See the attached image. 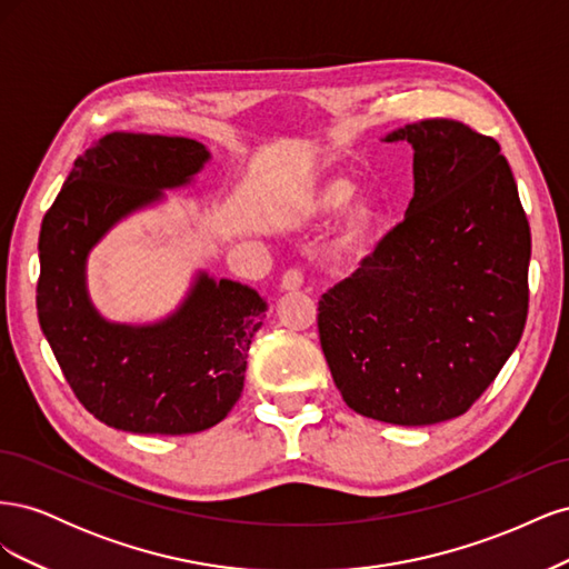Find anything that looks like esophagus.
<instances>
[{
  "label": "esophagus",
  "instance_id": "34e87169",
  "mask_svg": "<svg viewBox=\"0 0 569 569\" xmlns=\"http://www.w3.org/2000/svg\"><path fill=\"white\" fill-rule=\"evenodd\" d=\"M303 284V274L299 270H287L280 280V291H297Z\"/></svg>",
  "mask_w": 569,
  "mask_h": 569
}]
</instances>
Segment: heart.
<instances>
[{"mask_svg":"<svg viewBox=\"0 0 569 569\" xmlns=\"http://www.w3.org/2000/svg\"><path fill=\"white\" fill-rule=\"evenodd\" d=\"M356 192V182L343 173H330L318 178L313 184L303 189V194L295 201L291 218L303 226H316V222L330 220L339 213ZM385 226V209L372 194H363L353 199L347 211H343L339 228L332 242V251L343 258L363 256L380 234Z\"/></svg>","mask_w":569,"mask_h":569,"instance_id":"obj_1","label":"heart"}]
</instances>
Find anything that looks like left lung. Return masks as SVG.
<instances>
[{
  "instance_id": "1",
  "label": "left lung",
  "mask_w": 569,
  "mask_h": 569,
  "mask_svg": "<svg viewBox=\"0 0 569 569\" xmlns=\"http://www.w3.org/2000/svg\"><path fill=\"white\" fill-rule=\"evenodd\" d=\"M412 147L406 220L318 303L322 353L360 416H462L520 343L531 232L496 140L449 118L393 130Z\"/></svg>"
}]
</instances>
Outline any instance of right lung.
I'll use <instances>...</instances> for the list:
<instances>
[{"label":"right lung","instance_id":"right-lung-1","mask_svg":"<svg viewBox=\"0 0 569 569\" xmlns=\"http://www.w3.org/2000/svg\"><path fill=\"white\" fill-rule=\"evenodd\" d=\"M211 151L189 137L111 132L76 159L40 230L38 318L78 401L132 435H194L228 416L263 325L256 289L199 270L173 313L113 322L88 291V256L120 220L187 187Z\"/></svg>","mask_w":569,"mask_h":569}]
</instances>
